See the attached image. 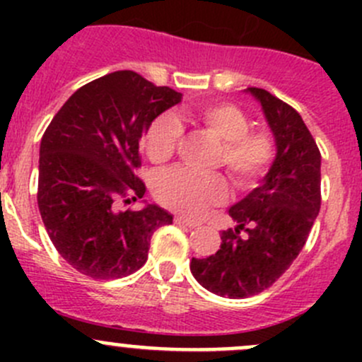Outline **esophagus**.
I'll use <instances>...</instances> for the list:
<instances>
[{
  "label": "esophagus",
  "mask_w": 362,
  "mask_h": 362,
  "mask_svg": "<svg viewBox=\"0 0 362 362\" xmlns=\"http://www.w3.org/2000/svg\"><path fill=\"white\" fill-rule=\"evenodd\" d=\"M175 224L178 226H185V228H198V222L194 221H189V218H184V217H175Z\"/></svg>",
  "instance_id": "34e87169"
}]
</instances>
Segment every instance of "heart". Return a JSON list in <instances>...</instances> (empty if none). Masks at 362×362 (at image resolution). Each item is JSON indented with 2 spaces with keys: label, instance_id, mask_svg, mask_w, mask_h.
Instances as JSON below:
<instances>
[{
  "label": "heart",
  "instance_id": "b5f03b06",
  "mask_svg": "<svg viewBox=\"0 0 362 362\" xmlns=\"http://www.w3.org/2000/svg\"><path fill=\"white\" fill-rule=\"evenodd\" d=\"M196 119L222 140L218 164L240 187L254 184L268 171L276 154L272 131L250 129V120L238 107L229 103H204L196 108ZM182 138V124L173 113H163L148 126L145 152L154 163L173 158ZM156 198L164 206L187 217H198L204 210L224 203L228 185L218 175H198L185 168L163 173L156 182Z\"/></svg>",
  "mask_w": 362,
  "mask_h": 362
}]
</instances>
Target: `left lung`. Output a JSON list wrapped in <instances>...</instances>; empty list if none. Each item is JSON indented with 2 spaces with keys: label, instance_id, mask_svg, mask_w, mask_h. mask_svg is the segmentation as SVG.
<instances>
[{
  "label": "left lung",
  "instance_id": "8db88e82",
  "mask_svg": "<svg viewBox=\"0 0 362 362\" xmlns=\"http://www.w3.org/2000/svg\"><path fill=\"white\" fill-rule=\"evenodd\" d=\"M247 93L275 136V160L261 185L229 208L238 226L222 231L221 249L191 261L204 289L233 299L262 293L289 269L320 210V152L301 115L268 90Z\"/></svg>",
  "mask_w": 362,
  "mask_h": 362
}]
</instances>
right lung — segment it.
<instances>
[{"label": "right lung", "instance_id": "obj_1", "mask_svg": "<svg viewBox=\"0 0 362 362\" xmlns=\"http://www.w3.org/2000/svg\"><path fill=\"white\" fill-rule=\"evenodd\" d=\"M182 94L122 69L80 87L54 115L40 144L38 208L61 257L96 280L145 264L154 231L173 222L158 204L117 210L144 198L140 140Z\"/></svg>", "mask_w": 362, "mask_h": 362}]
</instances>
